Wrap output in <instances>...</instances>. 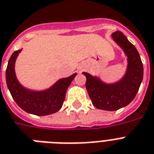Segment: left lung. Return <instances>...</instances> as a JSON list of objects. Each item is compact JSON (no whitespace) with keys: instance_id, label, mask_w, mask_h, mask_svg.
I'll list each match as a JSON object with an SVG mask.
<instances>
[{"instance_id":"8db88e82","label":"left lung","mask_w":154,"mask_h":154,"mask_svg":"<svg viewBox=\"0 0 154 154\" xmlns=\"http://www.w3.org/2000/svg\"><path fill=\"white\" fill-rule=\"evenodd\" d=\"M112 36L128 57L124 77L119 82L107 85L89 73H83L92 104L98 109L106 111H116L128 105L135 97L143 78V66L135 47L119 31L114 32Z\"/></svg>"}]
</instances>
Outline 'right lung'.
Returning a JSON list of instances; mask_svg holds the SVG:
<instances>
[{"instance_id": "obj_1", "label": "right lung", "mask_w": 154, "mask_h": 154, "mask_svg": "<svg viewBox=\"0 0 154 154\" xmlns=\"http://www.w3.org/2000/svg\"><path fill=\"white\" fill-rule=\"evenodd\" d=\"M22 49L13 52L6 69V82L16 103L23 111L35 116H47L61 109L66 98V90L77 73L60 79L49 89L35 92L23 88L15 73V62Z\"/></svg>"}]
</instances>
